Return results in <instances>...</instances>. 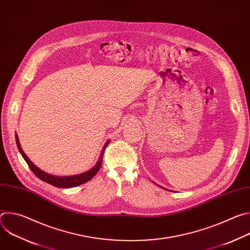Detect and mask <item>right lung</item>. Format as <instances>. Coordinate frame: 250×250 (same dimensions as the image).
Listing matches in <instances>:
<instances>
[{"label": "right lung", "instance_id": "1", "mask_svg": "<svg viewBox=\"0 0 250 250\" xmlns=\"http://www.w3.org/2000/svg\"><path fill=\"white\" fill-rule=\"evenodd\" d=\"M16 141H17V146L19 147V150L21 154V156L23 157V159L25 160V162L27 163L28 167L30 168V170L34 173V175L39 177L41 180H42L43 182H46L52 186H55V187H58V188H72V187H76V186H79V185H82L88 181H90L92 178L97 174V172L99 171V169L101 168V165H102V161H103V155H104V149L105 147L108 146V145L110 144V141L108 140L105 142V145L103 147V150L101 152V155L99 157V160L98 162L96 163V165L90 169L89 171H86L84 173H81V174H78V175H73V176H54V175H51V174H48V173H45L44 171L41 170L39 167L35 166L30 160L29 158L25 155V153L23 152L21 145H20V140H19V137H18V134H16Z\"/></svg>", "mask_w": 250, "mask_h": 250}]
</instances>
